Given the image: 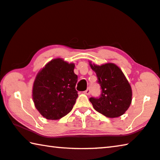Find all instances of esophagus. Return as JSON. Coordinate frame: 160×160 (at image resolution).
<instances>
[{
	"mask_svg": "<svg viewBox=\"0 0 160 160\" xmlns=\"http://www.w3.org/2000/svg\"><path fill=\"white\" fill-rule=\"evenodd\" d=\"M83 93H84L85 94H86V95H90V94H91V89H90L89 88H88L87 89H86Z\"/></svg>",
	"mask_w": 160,
	"mask_h": 160,
	"instance_id": "1",
	"label": "esophagus"
}]
</instances>
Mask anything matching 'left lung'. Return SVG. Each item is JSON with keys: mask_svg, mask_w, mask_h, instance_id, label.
I'll use <instances>...</instances> for the list:
<instances>
[{"mask_svg": "<svg viewBox=\"0 0 160 160\" xmlns=\"http://www.w3.org/2000/svg\"><path fill=\"white\" fill-rule=\"evenodd\" d=\"M101 88V96L91 97L94 109L103 116L117 118L123 115L131 104L132 89L120 68L112 63L98 66L90 62Z\"/></svg>", "mask_w": 160, "mask_h": 160, "instance_id": "1", "label": "left lung"}]
</instances>
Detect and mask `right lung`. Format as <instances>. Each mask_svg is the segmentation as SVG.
I'll list each match as a JSON object with an SVG mask.
<instances>
[{"label":"right lung","mask_w":160,"mask_h":160,"mask_svg":"<svg viewBox=\"0 0 160 160\" xmlns=\"http://www.w3.org/2000/svg\"><path fill=\"white\" fill-rule=\"evenodd\" d=\"M75 65L52 59L37 75L32 88L35 108L46 119L58 120L72 111L78 97Z\"/></svg>","instance_id":"right-lung-1"}]
</instances>
